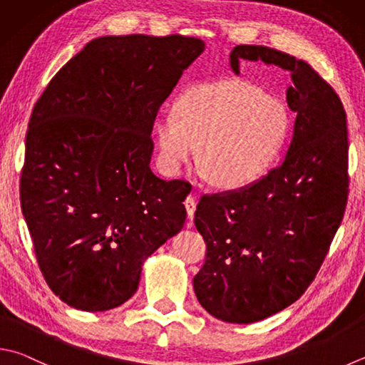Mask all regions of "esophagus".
Segmentation results:
<instances>
[{"mask_svg":"<svg viewBox=\"0 0 365 365\" xmlns=\"http://www.w3.org/2000/svg\"><path fill=\"white\" fill-rule=\"evenodd\" d=\"M185 210H187V216L190 219H194V215H195V210H197V197L194 194L187 195V198H185Z\"/></svg>","mask_w":365,"mask_h":365,"instance_id":"obj_1","label":"esophagus"}]
</instances>
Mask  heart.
<instances>
[{
    "label": "heart",
    "mask_w": 365,
    "mask_h": 365,
    "mask_svg": "<svg viewBox=\"0 0 365 365\" xmlns=\"http://www.w3.org/2000/svg\"><path fill=\"white\" fill-rule=\"evenodd\" d=\"M287 132L289 113L283 103L238 79L185 88L155 127L165 173L180 175L202 146L203 168L221 187H242L265 175Z\"/></svg>",
    "instance_id": "heart-1"
}]
</instances>
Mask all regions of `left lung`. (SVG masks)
<instances>
[{
    "mask_svg": "<svg viewBox=\"0 0 365 365\" xmlns=\"http://www.w3.org/2000/svg\"><path fill=\"white\" fill-rule=\"evenodd\" d=\"M243 60L291 71L286 100L297 118L279 167L197 205L206 257L195 295L215 318L237 324L284 310L308 289L341 224L349 182L346 114L334 88L307 61L272 47H233L237 74Z\"/></svg>",
    "mask_w": 365,
    "mask_h": 365,
    "instance_id": "obj_1",
    "label": "left lung"
}]
</instances>
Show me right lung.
I'll return each mask as SVG.
<instances>
[{"instance_id":"add662e5","label":"right lung","mask_w":365,"mask_h":365,"mask_svg":"<svg viewBox=\"0 0 365 365\" xmlns=\"http://www.w3.org/2000/svg\"><path fill=\"white\" fill-rule=\"evenodd\" d=\"M205 49L197 38L103 36L33 108L20 205L47 286L84 312L138 289L144 259L182 229L189 181L150 170L157 111Z\"/></svg>"}]
</instances>
